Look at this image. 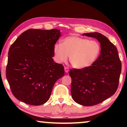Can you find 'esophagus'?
Listing matches in <instances>:
<instances>
[{
  "mask_svg": "<svg viewBox=\"0 0 127 127\" xmlns=\"http://www.w3.org/2000/svg\"><path fill=\"white\" fill-rule=\"evenodd\" d=\"M64 69H65V72L66 73L69 72V68H68V67H64Z\"/></svg>",
  "mask_w": 127,
  "mask_h": 127,
  "instance_id": "34e87169",
  "label": "esophagus"
}]
</instances>
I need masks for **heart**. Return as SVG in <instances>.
Listing matches in <instances>:
<instances>
[{
    "mask_svg": "<svg viewBox=\"0 0 127 127\" xmlns=\"http://www.w3.org/2000/svg\"><path fill=\"white\" fill-rule=\"evenodd\" d=\"M55 59L59 63L69 61L74 67L84 69L90 67L98 58L100 46L98 41L79 37L70 36L65 37L62 44H55L53 47Z\"/></svg>",
    "mask_w": 127,
    "mask_h": 127,
    "instance_id": "obj_1",
    "label": "heart"
}]
</instances>
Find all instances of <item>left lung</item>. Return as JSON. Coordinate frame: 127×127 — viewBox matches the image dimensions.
<instances>
[{
	"label": "left lung",
	"instance_id": "8db88e82",
	"mask_svg": "<svg viewBox=\"0 0 127 127\" xmlns=\"http://www.w3.org/2000/svg\"><path fill=\"white\" fill-rule=\"evenodd\" d=\"M94 37L100 43V54L91 66L84 69H72L71 94L80 105H97L114 94L119 84L121 63L116 47L98 32L83 33Z\"/></svg>",
	"mask_w": 127,
	"mask_h": 127
}]
</instances>
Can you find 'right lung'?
<instances>
[{
	"mask_svg": "<svg viewBox=\"0 0 127 127\" xmlns=\"http://www.w3.org/2000/svg\"><path fill=\"white\" fill-rule=\"evenodd\" d=\"M60 36L57 29H30L11 45L6 75L17 99L34 106L49 99L54 85L65 74L64 66L53 59L54 46Z\"/></svg>",
	"mask_w": 127,
	"mask_h": 127,
	"instance_id": "right-lung-1",
	"label": "right lung"
}]
</instances>
